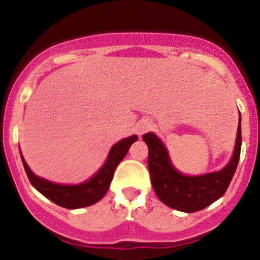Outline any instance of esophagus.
Returning a JSON list of instances; mask_svg holds the SVG:
<instances>
[{"mask_svg":"<svg viewBox=\"0 0 260 260\" xmlns=\"http://www.w3.org/2000/svg\"><path fill=\"white\" fill-rule=\"evenodd\" d=\"M151 125H153V121H151L150 119H141V120L137 123V125H136V132L139 133V135H144L145 132H147V131L150 129Z\"/></svg>","mask_w":260,"mask_h":260,"instance_id":"34e87169","label":"esophagus"}]
</instances>
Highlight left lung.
I'll use <instances>...</instances> for the list:
<instances>
[{
	"mask_svg": "<svg viewBox=\"0 0 260 260\" xmlns=\"http://www.w3.org/2000/svg\"><path fill=\"white\" fill-rule=\"evenodd\" d=\"M142 140L149 147L147 167L156 197L171 209L196 212L214 203L225 193L237 168L241 153V115L233 155L223 170L201 176L182 175L172 166L168 151L154 133H146Z\"/></svg>",
	"mask_w": 260,
	"mask_h": 260,
	"instance_id": "8db88e82",
	"label": "left lung"
}]
</instances>
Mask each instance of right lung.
<instances>
[{"label":"right lung","mask_w":260,"mask_h":260,"mask_svg":"<svg viewBox=\"0 0 260 260\" xmlns=\"http://www.w3.org/2000/svg\"><path fill=\"white\" fill-rule=\"evenodd\" d=\"M137 139L139 137L133 135L128 139H123L121 141L116 142L111 147L106 162L102 166L101 170L98 171L94 176L90 177L88 181L81 182L78 185H60V184H55V182L48 181V180L36 176L29 170L23 155L20 156H22V162L28 179L40 193L60 207L70 210L81 209V207L94 205L104 198L106 191L109 190L116 167L123 160L125 154L128 153L131 145L137 141Z\"/></svg>","instance_id":"1"}]
</instances>
